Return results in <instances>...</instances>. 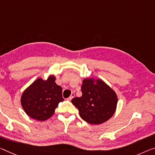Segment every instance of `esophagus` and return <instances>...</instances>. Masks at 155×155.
<instances>
[{
    "label": "esophagus",
    "instance_id": "obj_1",
    "mask_svg": "<svg viewBox=\"0 0 155 155\" xmlns=\"http://www.w3.org/2000/svg\"><path fill=\"white\" fill-rule=\"evenodd\" d=\"M74 95H75L74 92H71V96L68 99V100H72V99H73L74 97Z\"/></svg>",
    "mask_w": 155,
    "mask_h": 155
}]
</instances>
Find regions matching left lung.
I'll return each mask as SVG.
<instances>
[{"instance_id":"left-lung-1","label":"left lung","mask_w":155,"mask_h":155,"mask_svg":"<svg viewBox=\"0 0 155 155\" xmlns=\"http://www.w3.org/2000/svg\"><path fill=\"white\" fill-rule=\"evenodd\" d=\"M82 96L74 97L71 102L79 111L81 117L92 124L107 121L114 114L117 98L115 92L102 80L85 78L81 85Z\"/></svg>"}]
</instances>
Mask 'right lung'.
I'll return each instance as SVG.
<instances>
[{"label":"right lung","mask_w":155,"mask_h":155,"mask_svg":"<svg viewBox=\"0 0 155 155\" xmlns=\"http://www.w3.org/2000/svg\"><path fill=\"white\" fill-rule=\"evenodd\" d=\"M50 76L47 81L38 78L22 94V107L26 114L37 120L44 121L52 116L58 103L64 99L62 87Z\"/></svg>","instance_id":"1"}]
</instances>
